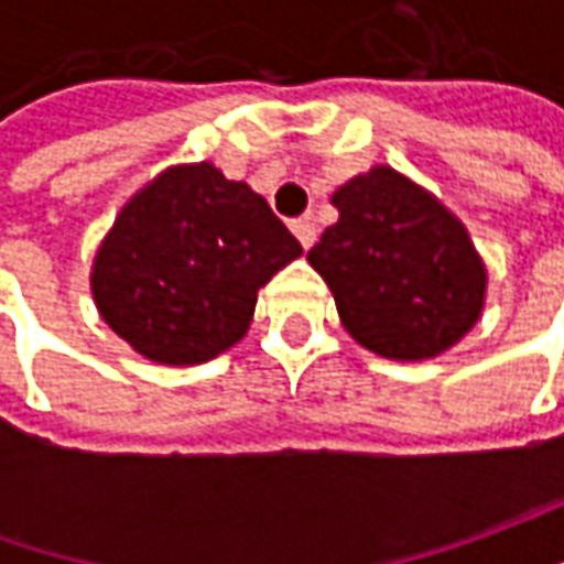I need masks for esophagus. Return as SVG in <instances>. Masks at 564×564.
Listing matches in <instances>:
<instances>
[{
	"label": "esophagus",
	"mask_w": 564,
	"mask_h": 564,
	"mask_svg": "<svg viewBox=\"0 0 564 564\" xmlns=\"http://www.w3.org/2000/svg\"><path fill=\"white\" fill-rule=\"evenodd\" d=\"M292 231H294V238L301 241V248H304V250L314 248L316 223H314V219H311V216H301V219H294Z\"/></svg>",
	"instance_id": "esophagus-1"
}]
</instances>
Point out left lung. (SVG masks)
<instances>
[{"label":"left lung","instance_id":"left-lung-1","mask_svg":"<svg viewBox=\"0 0 564 564\" xmlns=\"http://www.w3.org/2000/svg\"><path fill=\"white\" fill-rule=\"evenodd\" d=\"M333 206L338 223L307 260L358 345L389 360H430L477 326L487 263L436 194L373 165L338 187Z\"/></svg>","mask_w":564,"mask_h":564}]
</instances>
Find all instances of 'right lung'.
Wrapping results in <instances>:
<instances>
[{
	"label": "right lung",
	"instance_id": "obj_1",
	"mask_svg": "<svg viewBox=\"0 0 564 564\" xmlns=\"http://www.w3.org/2000/svg\"><path fill=\"white\" fill-rule=\"evenodd\" d=\"M304 250L270 204L223 169H163L119 209L90 267L106 326L141 358L194 367L248 336L257 292Z\"/></svg>",
	"mask_w": 564,
	"mask_h": 564
}]
</instances>
